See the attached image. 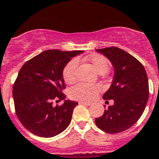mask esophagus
Returning <instances> with one entry per match:
<instances>
[{"label": "esophagus", "instance_id": "34e87169", "mask_svg": "<svg viewBox=\"0 0 159 159\" xmlns=\"http://www.w3.org/2000/svg\"><path fill=\"white\" fill-rule=\"evenodd\" d=\"M79 104H83V105H86V106H90V105L91 104V103L85 102V101H79Z\"/></svg>", "mask_w": 159, "mask_h": 159}]
</instances>
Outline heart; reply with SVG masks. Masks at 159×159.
Returning a JSON list of instances; mask_svg holds the SVG:
<instances>
[{
    "label": "heart",
    "instance_id": "heart-1",
    "mask_svg": "<svg viewBox=\"0 0 159 159\" xmlns=\"http://www.w3.org/2000/svg\"><path fill=\"white\" fill-rule=\"evenodd\" d=\"M88 60L98 73H105L110 68L109 60L105 56L99 54L90 55ZM77 59H72L65 65L63 69V78L67 83H72L76 80V69L77 67ZM100 91L98 85H89L86 83H78L69 89L68 95L71 99L81 101L88 102L92 100Z\"/></svg>",
    "mask_w": 159,
    "mask_h": 159
}]
</instances>
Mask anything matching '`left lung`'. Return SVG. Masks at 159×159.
<instances>
[{"instance_id": "obj_1", "label": "left lung", "mask_w": 159, "mask_h": 159, "mask_svg": "<svg viewBox=\"0 0 159 159\" xmlns=\"http://www.w3.org/2000/svg\"><path fill=\"white\" fill-rule=\"evenodd\" d=\"M96 51L106 56L114 68L112 85L103 95L114 104L95 118V124L107 133H120L133 126L145 109L149 93L147 73L139 60L122 49L113 46Z\"/></svg>"}]
</instances>
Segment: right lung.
I'll use <instances>...</instances> for the list:
<instances>
[{"label":"right lung","instance_id":"add662e5","mask_svg":"<svg viewBox=\"0 0 159 159\" xmlns=\"http://www.w3.org/2000/svg\"><path fill=\"white\" fill-rule=\"evenodd\" d=\"M82 50H45L29 59L19 70L13 86L15 113L28 131L41 137H52L67 128L77 102L66 98L63 69Z\"/></svg>","mask_w":159,"mask_h":159}]
</instances>
